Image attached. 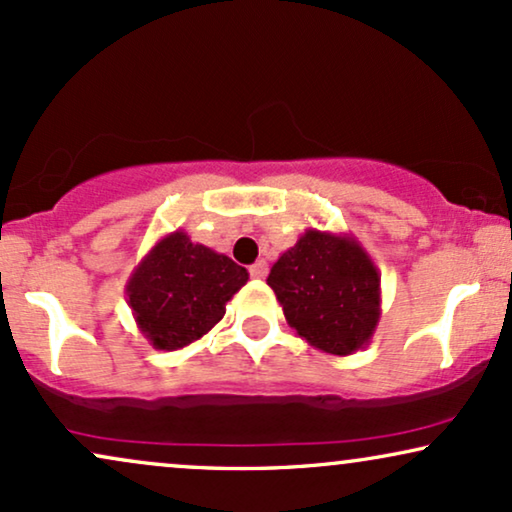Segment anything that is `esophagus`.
I'll list each match as a JSON object with an SVG mask.
<instances>
[{
    "instance_id": "34e87169",
    "label": "esophagus",
    "mask_w": 512,
    "mask_h": 512,
    "mask_svg": "<svg viewBox=\"0 0 512 512\" xmlns=\"http://www.w3.org/2000/svg\"><path fill=\"white\" fill-rule=\"evenodd\" d=\"M249 275L254 277V280H263V277L268 275V263L266 261H256L254 266L249 268Z\"/></svg>"
}]
</instances>
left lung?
<instances>
[{"instance_id":"obj_1","label":"left lung","mask_w":512,"mask_h":512,"mask_svg":"<svg viewBox=\"0 0 512 512\" xmlns=\"http://www.w3.org/2000/svg\"><path fill=\"white\" fill-rule=\"evenodd\" d=\"M268 285L289 327L325 353L351 356L380 323V273L353 235L311 227L273 263Z\"/></svg>"}]
</instances>
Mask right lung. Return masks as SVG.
Listing matches in <instances>:
<instances>
[{"instance_id": "add662e5", "label": "right lung", "mask_w": 512, "mask_h": 512, "mask_svg": "<svg viewBox=\"0 0 512 512\" xmlns=\"http://www.w3.org/2000/svg\"><path fill=\"white\" fill-rule=\"evenodd\" d=\"M246 280V268L232 258L175 230L137 263L125 296L144 339L159 351H178L223 320Z\"/></svg>"}]
</instances>
